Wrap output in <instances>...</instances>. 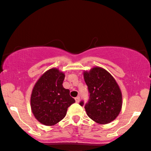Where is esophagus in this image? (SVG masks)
<instances>
[{"label": "esophagus", "instance_id": "1", "mask_svg": "<svg viewBox=\"0 0 151 151\" xmlns=\"http://www.w3.org/2000/svg\"><path fill=\"white\" fill-rule=\"evenodd\" d=\"M80 96H78V97H76V98H75V100H76V102H80Z\"/></svg>", "mask_w": 151, "mask_h": 151}]
</instances>
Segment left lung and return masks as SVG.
<instances>
[{"instance_id": "left-lung-1", "label": "left lung", "mask_w": 151, "mask_h": 151, "mask_svg": "<svg viewBox=\"0 0 151 151\" xmlns=\"http://www.w3.org/2000/svg\"><path fill=\"white\" fill-rule=\"evenodd\" d=\"M88 86L89 99L84 104L86 114L97 123L104 124L114 120L119 115L122 105V96L118 84L112 76L100 67H94L84 72Z\"/></svg>"}]
</instances>
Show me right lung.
I'll list each match as a JSON object with an SVG mask.
<instances>
[{"instance_id":"add662e5","label":"right lung","mask_w":151,"mask_h":151,"mask_svg":"<svg viewBox=\"0 0 151 151\" xmlns=\"http://www.w3.org/2000/svg\"><path fill=\"white\" fill-rule=\"evenodd\" d=\"M65 74L53 68L45 72L35 84L31 96V108L35 117L46 126L54 125L67 114L76 101L69 89L63 87Z\"/></svg>"}]
</instances>
